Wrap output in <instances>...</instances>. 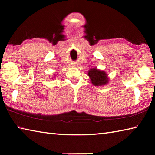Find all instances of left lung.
<instances>
[{"mask_svg":"<svg viewBox=\"0 0 155 155\" xmlns=\"http://www.w3.org/2000/svg\"><path fill=\"white\" fill-rule=\"evenodd\" d=\"M88 76L91 83L95 86H103L107 85L109 82L107 74L103 70L92 68L88 71Z\"/></svg>","mask_w":155,"mask_h":155,"instance_id":"8db88e82","label":"left lung"}]
</instances>
